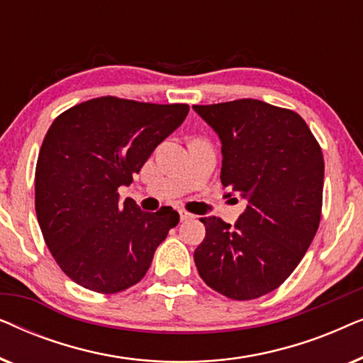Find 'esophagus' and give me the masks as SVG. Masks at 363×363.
Returning a JSON list of instances; mask_svg holds the SVG:
<instances>
[{
    "mask_svg": "<svg viewBox=\"0 0 363 363\" xmlns=\"http://www.w3.org/2000/svg\"><path fill=\"white\" fill-rule=\"evenodd\" d=\"M191 218H195V215H191V213H188L185 210L180 211V220L182 221H188V220H191Z\"/></svg>",
    "mask_w": 363,
    "mask_h": 363,
    "instance_id": "obj_1",
    "label": "esophagus"
}]
</instances>
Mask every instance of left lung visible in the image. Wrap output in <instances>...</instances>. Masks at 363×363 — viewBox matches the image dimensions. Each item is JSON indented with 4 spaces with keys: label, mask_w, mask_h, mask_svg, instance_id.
<instances>
[{
    "label": "left lung",
    "mask_w": 363,
    "mask_h": 363,
    "mask_svg": "<svg viewBox=\"0 0 363 363\" xmlns=\"http://www.w3.org/2000/svg\"><path fill=\"white\" fill-rule=\"evenodd\" d=\"M193 108L221 138L223 186L247 200L233 228L200 218L206 236L195 250L196 269L230 299H257L292 274L319 228L320 145L299 113L256 99Z\"/></svg>",
    "instance_id": "1"
}]
</instances>
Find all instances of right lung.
Here are the masks:
<instances>
[{
	"mask_svg": "<svg viewBox=\"0 0 363 363\" xmlns=\"http://www.w3.org/2000/svg\"><path fill=\"white\" fill-rule=\"evenodd\" d=\"M188 111L106 96L54 118L39 150L34 206L46 246L79 286L116 294L137 284L178 225L172 206L142 211L130 198L121 201L118 186L130 185Z\"/></svg>",
	"mask_w": 363,
	"mask_h": 363,
	"instance_id": "add662e5",
	"label": "right lung"
}]
</instances>
